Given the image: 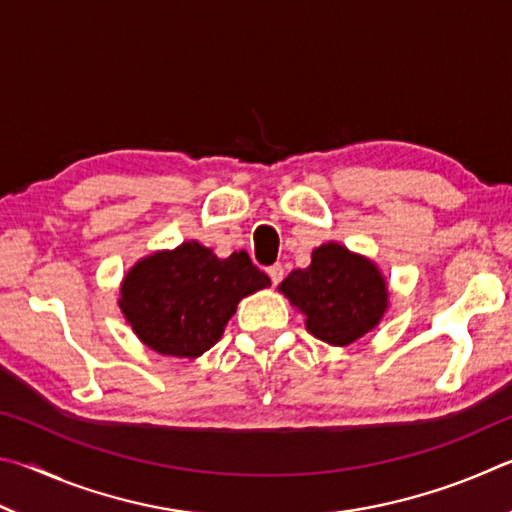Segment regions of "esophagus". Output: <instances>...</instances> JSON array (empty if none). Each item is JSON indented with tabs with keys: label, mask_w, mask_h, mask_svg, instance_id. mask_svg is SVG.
<instances>
[{
	"label": "esophagus",
	"mask_w": 512,
	"mask_h": 512,
	"mask_svg": "<svg viewBox=\"0 0 512 512\" xmlns=\"http://www.w3.org/2000/svg\"><path fill=\"white\" fill-rule=\"evenodd\" d=\"M268 275H271V282L273 284H280L282 277H284V266L282 264H273L268 268Z\"/></svg>",
	"instance_id": "esophagus-1"
}]
</instances>
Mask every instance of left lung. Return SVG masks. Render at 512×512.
Returning <instances> with one entry per match:
<instances>
[{
    "instance_id": "8db88e82",
    "label": "left lung",
    "mask_w": 512,
    "mask_h": 512,
    "mask_svg": "<svg viewBox=\"0 0 512 512\" xmlns=\"http://www.w3.org/2000/svg\"><path fill=\"white\" fill-rule=\"evenodd\" d=\"M277 289L305 316L307 332L336 348L372 332L388 309L379 266L336 241L314 248L311 264L291 271Z\"/></svg>"
}]
</instances>
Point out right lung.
<instances>
[{
	"mask_svg": "<svg viewBox=\"0 0 512 512\" xmlns=\"http://www.w3.org/2000/svg\"><path fill=\"white\" fill-rule=\"evenodd\" d=\"M266 287L271 280L244 250L221 259L192 239L128 268L117 305L146 348L198 359L221 339L239 300Z\"/></svg>",
	"mask_w": 512,
	"mask_h": 512,
	"instance_id": "add662e5",
	"label": "right lung"
}]
</instances>
